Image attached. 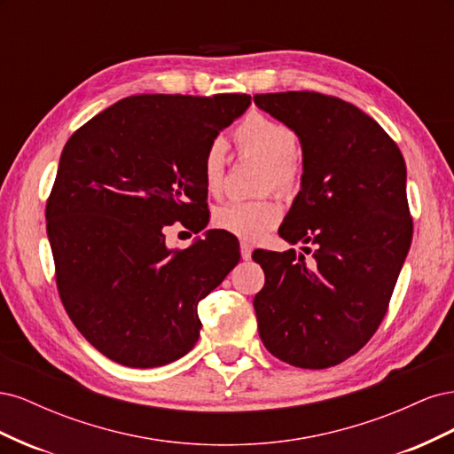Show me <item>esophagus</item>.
Wrapping results in <instances>:
<instances>
[{"label":"esophagus","instance_id":"1","mask_svg":"<svg viewBox=\"0 0 454 454\" xmlns=\"http://www.w3.org/2000/svg\"><path fill=\"white\" fill-rule=\"evenodd\" d=\"M240 255H242L244 261H248L252 257V244L240 242Z\"/></svg>","mask_w":454,"mask_h":454}]
</instances>
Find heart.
Listing matches in <instances>:
<instances>
[{"instance_id":"heart-1","label":"heart","mask_w":454,"mask_h":454,"mask_svg":"<svg viewBox=\"0 0 454 454\" xmlns=\"http://www.w3.org/2000/svg\"><path fill=\"white\" fill-rule=\"evenodd\" d=\"M237 144L246 153L267 162L265 182L278 189H292L299 180L295 151L299 138L294 129L261 114L246 117L235 132ZM227 142L214 138L204 151L202 176L206 189L217 195L225 182ZM282 217L280 204L274 199L229 200L214 210V225L244 240H259Z\"/></svg>"}]
</instances>
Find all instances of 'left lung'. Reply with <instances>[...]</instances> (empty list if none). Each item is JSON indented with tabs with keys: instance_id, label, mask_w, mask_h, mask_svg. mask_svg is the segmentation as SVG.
Listing matches in <instances>:
<instances>
[{
	"instance_id": "obj_1",
	"label": "left lung",
	"mask_w": 454,
	"mask_h": 454,
	"mask_svg": "<svg viewBox=\"0 0 454 454\" xmlns=\"http://www.w3.org/2000/svg\"><path fill=\"white\" fill-rule=\"evenodd\" d=\"M254 102L301 142V191L278 235L312 254L254 252L265 270L254 297L259 337L286 364L325 369L358 352L388 310L413 239L405 160L375 119L335 96L290 90Z\"/></svg>"
}]
</instances>
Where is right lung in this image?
Here are the masks:
<instances>
[{
	"mask_svg": "<svg viewBox=\"0 0 454 454\" xmlns=\"http://www.w3.org/2000/svg\"><path fill=\"white\" fill-rule=\"evenodd\" d=\"M250 104L248 94L129 96L66 142L47 235L62 305L106 358L160 367L199 340V301L239 263L237 240L210 229L170 250L162 229L206 227L204 151Z\"/></svg>",
	"mask_w": 454,
	"mask_h": 454,
	"instance_id": "add662e5",
	"label": "right lung"
}]
</instances>
